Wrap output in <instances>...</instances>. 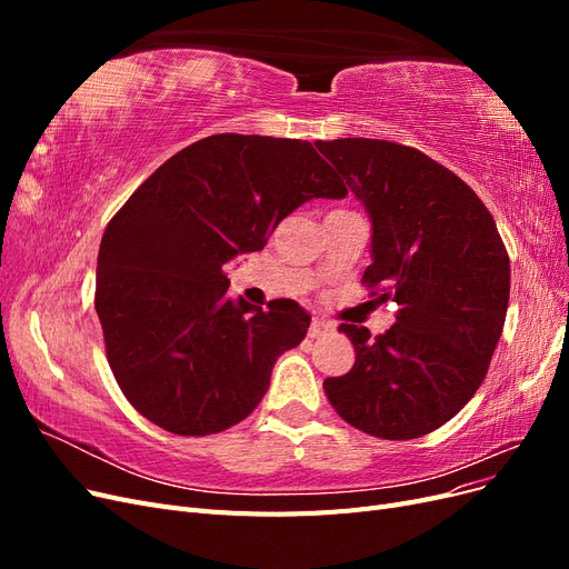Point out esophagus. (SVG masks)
Wrapping results in <instances>:
<instances>
[{"mask_svg":"<svg viewBox=\"0 0 569 569\" xmlns=\"http://www.w3.org/2000/svg\"><path fill=\"white\" fill-rule=\"evenodd\" d=\"M332 332H335V325L327 322V320H320V318H313L311 327H308V337H311V339H325V337H330Z\"/></svg>","mask_w":569,"mask_h":569,"instance_id":"1","label":"esophagus"}]
</instances>
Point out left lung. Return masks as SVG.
<instances>
[{
  "label": "left lung",
  "instance_id": "obj_1",
  "mask_svg": "<svg viewBox=\"0 0 569 569\" xmlns=\"http://www.w3.org/2000/svg\"><path fill=\"white\" fill-rule=\"evenodd\" d=\"M316 147L372 220L363 284L399 303L385 335L339 325L356 363L327 377V399L372 437L401 441L435 432L485 382L501 339L510 297L503 239L472 189L418 149L368 137Z\"/></svg>",
  "mask_w": 569,
  "mask_h": 569
}]
</instances>
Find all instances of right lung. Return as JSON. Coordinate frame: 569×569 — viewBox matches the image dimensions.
Segmentation results:
<instances>
[{"instance_id":"1","label":"right lung","mask_w":569,"mask_h":569,"mask_svg":"<svg viewBox=\"0 0 569 569\" xmlns=\"http://www.w3.org/2000/svg\"><path fill=\"white\" fill-rule=\"evenodd\" d=\"M347 187L311 142L222 132L184 147L134 189L101 237L94 308L132 408L180 437L218 435L261 403L274 360L306 337L291 299L228 297L230 258Z\"/></svg>"}]
</instances>
